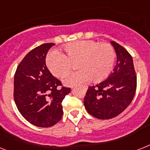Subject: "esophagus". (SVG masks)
I'll use <instances>...</instances> for the list:
<instances>
[{"label":"esophagus","instance_id":"34e87169","mask_svg":"<svg viewBox=\"0 0 150 150\" xmlns=\"http://www.w3.org/2000/svg\"><path fill=\"white\" fill-rule=\"evenodd\" d=\"M85 89H86V88H85Z\"/></svg>","mask_w":150,"mask_h":150}]
</instances>
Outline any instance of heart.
<instances>
[{
	"label": "heart",
	"instance_id": "obj_1",
	"mask_svg": "<svg viewBox=\"0 0 150 150\" xmlns=\"http://www.w3.org/2000/svg\"><path fill=\"white\" fill-rule=\"evenodd\" d=\"M64 54L50 52L46 59L49 71L56 78H63L72 70L74 64L79 71L67 75L65 86L80 85L88 80L98 82L108 77L115 61L114 47L109 43L93 40H81L65 45Z\"/></svg>",
	"mask_w": 150,
	"mask_h": 150
}]
</instances>
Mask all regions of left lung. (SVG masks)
<instances>
[{
  "instance_id": "obj_1",
  "label": "left lung",
  "mask_w": 150,
  "mask_h": 150,
  "mask_svg": "<svg viewBox=\"0 0 150 150\" xmlns=\"http://www.w3.org/2000/svg\"><path fill=\"white\" fill-rule=\"evenodd\" d=\"M117 56L116 65L108 79L89 86L84 98L86 109L99 119L117 116L131 103L136 90V74L131 54L115 41H111Z\"/></svg>"
}]
</instances>
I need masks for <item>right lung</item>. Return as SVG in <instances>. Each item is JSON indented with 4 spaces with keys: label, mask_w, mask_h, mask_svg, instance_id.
Here are the masks:
<instances>
[{
    "label": "right lung",
    "mask_w": 150,
    "mask_h": 150,
    "mask_svg": "<svg viewBox=\"0 0 150 150\" xmlns=\"http://www.w3.org/2000/svg\"><path fill=\"white\" fill-rule=\"evenodd\" d=\"M54 43L35 47L18 64L14 80V98L23 117L34 126L51 127L63 115L62 100L70 88L54 78L46 66L45 58Z\"/></svg>",
    "instance_id": "right-lung-1"
}]
</instances>
